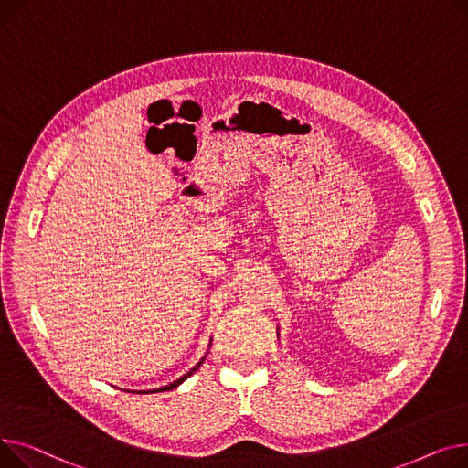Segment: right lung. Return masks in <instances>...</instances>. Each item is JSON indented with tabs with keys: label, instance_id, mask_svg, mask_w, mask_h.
I'll use <instances>...</instances> for the list:
<instances>
[{
	"label": "right lung",
	"instance_id": "add662e5",
	"mask_svg": "<svg viewBox=\"0 0 468 468\" xmlns=\"http://www.w3.org/2000/svg\"><path fill=\"white\" fill-rule=\"evenodd\" d=\"M202 363H204V359H202V361H200V363H198V365H197L195 368H190V372H186L185 376H181V378H179L177 381L170 383V386H166V388H160V389H154V393H156V391H170V389H176V388L179 386V383H183V381H185V379H186L188 376H192V374H195V372H197V370L200 368V365H202ZM144 393H153V391H144Z\"/></svg>",
	"mask_w": 468,
	"mask_h": 468
}]
</instances>
